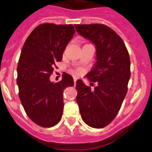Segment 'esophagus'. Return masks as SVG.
<instances>
[{"instance_id": "1", "label": "esophagus", "mask_w": 152, "mask_h": 152, "mask_svg": "<svg viewBox=\"0 0 152 152\" xmlns=\"http://www.w3.org/2000/svg\"><path fill=\"white\" fill-rule=\"evenodd\" d=\"M76 81H77V77H74V83H75H75H76Z\"/></svg>"}]
</instances>
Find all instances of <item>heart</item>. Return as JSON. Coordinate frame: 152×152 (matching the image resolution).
Listing matches in <instances>:
<instances>
[{"label":"heart","instance_id":"1","mask_svg":"<svg viewBox=\"0 0 152 152\" xmlns=\"http://www.w3.org/2000/svg\"><path fill=\"white\" fill-rule=\"evenodd\" d=\"M81 72H82V70H81V69H78L77 70V73H81Z\"/></svg>","mask_w":152,"mask_h":152}]
</instances>
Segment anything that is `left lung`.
I'll list each match as a JSON object with an SVG mask.
<instances>
[{"label":"left lung","mask_w":152,"mask_h":152,"mask_svg":"<svg viewBox=\"0 0 152 152\" xmlns=\"http://www.w3.org/2000/svg\"><path fill=\"white\" fill-rule=\"evenodd\" d=\"M75 27L95 46L96 63L87 77L97 84L91 90L77 80V103L83 121L89 126L101 129L115 119L126 95L131 76L129 52L121 37L107 26L94 23Z\"/></svg>","instance_id":"obj_1"}]
</instances>
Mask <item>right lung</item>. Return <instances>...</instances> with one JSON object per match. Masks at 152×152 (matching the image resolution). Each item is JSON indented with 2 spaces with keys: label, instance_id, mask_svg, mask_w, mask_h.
<instances>
[{
  "label": "right lung",
  "instance_id": "1",
  "mask_svg": "<svg viewBox=\"0 0 152 152\" xmlns=\"http://www.w3.org/2000/svg\"><path fill=\"white\" fill-rule=\"evenodd\" d=\"M75 33L72 24L43 23L30 33L22 48L17 67L19 97L27 116L40 126L52 127L62 118L63 92L74 80L66 73L58 83L49 77Z\"/></svg>",
  "mask_w": 152,
  "mask_h": 152
}]
</instances>
